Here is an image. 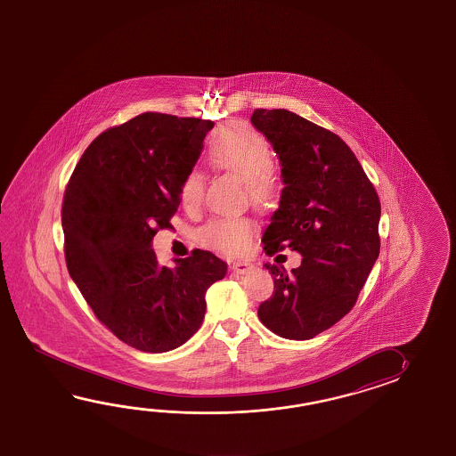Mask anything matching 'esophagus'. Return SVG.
<instances>
[{
  "mask_svg": "<svg viewBox=\"0 0 456 456\" xmlns=\"http://www.w3.org/2000/svg\"><path fill=\"white\" fill-rule=\"evenodd\" d=\"M230 269H232V272H236V273H246V272L251 269V264H248V262L242 261H234L232 262Z\"/></svg>",
  "mask_w": 456,
  "mask_h": 456,
  "instance_id": "1",
  "label": "esophagus"
}]
</instances>
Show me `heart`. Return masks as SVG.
Returning a JSON list of instances; mask_svg holds the SVG:
<instances>
[{"label":"heart","instance_id":"obj_1","mask_svg":"<svg viewBox=\"0 0 456 456\" xmlns=\"http://www.w3.org/2000/svg\"><path fill=\"white\" fill-rule=\"evenodd\" d=\"M208 161L215 169L236 175L244 181L248 199L256 208L269 210L279 204L281 179L272 169L273 150L259 130L244 122H226L215 128L207 140ZM179 204L187 212H195L204 199V175L189 171L177 185ZM254 224L246 218H212L205 224L199 238L205 246L228 256H240L251 248Z\"/></svg>","mask_w":456,"mask_h":456}]
</instances>
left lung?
<instances>
[{
  "instance_id": "1",
  "label": "left lung",
  "mask_w": 456,
  "mask_h": 456,
  "mask_svg": "<svg viewBox=\"0 0 456 456\" xmlns=\"http://www.w3.org/2000/svg\"><path fill=\"white\" fill-rule=\"evenodd\" d=\"M251 122L281 158L285 184L262 236L264 251L290 248L303 256L291 272L265 264L275 290L257 316L281 338L311 339L354 308L379 257V194L349 146L328 128L287 109H256Z\"/></svg>"
}]
</instances>
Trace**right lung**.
<instances>
[{
    "label": "right lung",
    "instance_id": "obj_1",
    "mask_svg": "<svg viewBox=\"0 0 456 456\" xmlns=\"http://www.w3.org/2000/svg\"><path fill=\"white\" fill-rule=\"evenodd\" d=\"M212 128L195 117L140 114L96 136L65 189L69 275L97 320L134 349L159 354L191 339L204 321L205 291L226 273L210 251L166 267L151 249L156 232L171 228L179 181Z\"/></svg>",
    "mask_w": 456,
    "mask_h": 456
}]
</instances>
